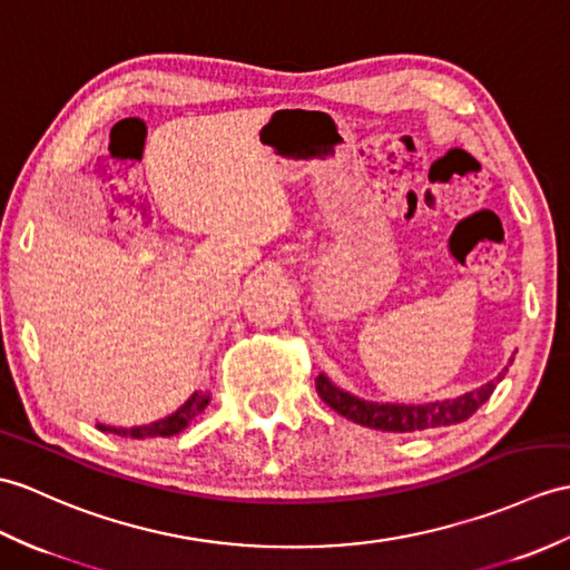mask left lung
<instances>
[{
  "mask_svg": "<svg viewBox=\"0 0 570 570\" xmlns=\"http://www.w3.org/2000/svg\"><path fill=\"white\" fill-rule=\"evenodd\" d=\"M502 376L505 374H498L495 381H488L485 386L459 395V399L434 401V403H422V405L362 401L347 391H340L335 383H330L325 374L315 379V391L325 405L333 407L342 417L356 422V425L381 430V432H417V430H430V428L456 425V422L469 420L475 410L491 399V393L495 391L498 381Z\"/></svg>",
  "mask_w": 570,
  "mask_h": 570,
  "instance_id": "left-lung-1",
  "label": "left lung"
}]
</instances>
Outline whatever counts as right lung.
Here are the masks:
<instances>
[{
    "mask_svg": "<svg viewBox=\"0 0 570 570\" xmlns=\"http://www.w3.org/2000/svg\"><path fill=\"white\" fill-rule=\"evenodd\" d=\"M210 395L202 393V391H194L191 399L184 403L177 413H171L163 420L150 422V425H142V428H106V425H97L104 432H114L118 436H134V440H145V436H171V434H179L184 428L189 425V422L198 415L204 413V407L208 405Z\"/></svg>",
    "mask_w": 570,
    "mask_h": 570,
    "instance_id": "obj_1",
    "label": "right lung"
}]
</instances>
